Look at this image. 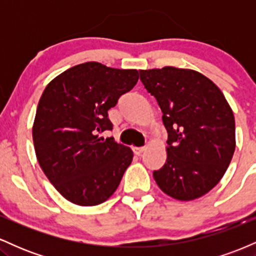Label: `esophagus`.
<instances>
[{"label": "esophagus", "instance_id": "esophagus-1", "mask_svg": "<svg viewBox=\"0 0 256 256\" xmlns=\"http://www.w3.org/2000/svg\"><path fill=\"white\" fill-rule=\"evenodd\" d=\"M132 150H134V152L136 155H140L143 152L146 150V146H134V148L132 149Z\"/></svg>", "mask_w": 256, "mask_h": 256}]
</instances>
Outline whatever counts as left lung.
I'll list each match as a JSON object with an SVG mask.
<instances>
[{"label":"left lung","mask_w":256,"mask_h":256,"mask_svg":"<svg viewBox=\"0 0 256 256\" xmlns=\"http://www.w3.org/2000/svg\"><path fill=\"white\" fill-rule=\"evenodd\" d=\"M140 78L156 98L168 134L167 160L152 172L155 182L173 198H201L219 183L234 155L230 106L210 79L192 70H140Z\"/></svg>","instance_id":"8db88e82"}]
</instances>
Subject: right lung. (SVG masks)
<instances>
[{"label":"right lung","instance_id":"add662e5","mask_svg":"<svg viewBox=\"0 0 256 256\" xmlns=\"http://www.w3.org/2000/svg\"><path fill=\"white\" fill-rule=\"evenodd\" d=\"M137 80V70L85 62L44 89L32 128L34 150L50 183L73 204L104 202L130 166L131 149L98 134L113 130L108 110Z\"/></svg>","mask_w":256,"mask_h":256}]
</instances>
